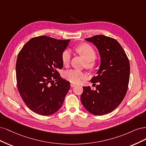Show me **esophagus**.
<instances>
[{
	"label": "esophagus",
	"mask_w": 146,
	"mask_h": 146,
	"mask_svg": "<svg viewBox=\"0 0 146 146\" xmlns=\"http://www.w3.org/2000/svg\"><path fill=\"white\" fill-rule=\"evenodd\" d=\"M75 86H76V85H75L74 84H73V83L70 84V86H71V87H74Z\"/></svg>",
	"instance_id": "obj_1"
}]
</instances>
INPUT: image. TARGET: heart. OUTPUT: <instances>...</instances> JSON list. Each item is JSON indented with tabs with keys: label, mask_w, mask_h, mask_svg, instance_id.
<instances>
[{
	"label": "heart",
	"mask_w": 146,
	"mask_h": 146,
	"mask_svg": "<svg viewBox=\"0 0 146 146\" xmlns=\"http://www.w3.org/2000/svg\"><path fill=\"white\" fill-rule=\"evenodd\" d=\"M78 52L87 61L86 66L88 68H93L96 63L93 60L96 54L95 51L91 46L87 44H83L78 46L76 48ZM72 53L70 50H65L62 54V60L65 65H67L71 59ZM86 77V74L78 70H70L64 73V78L68 81L77 84L81 82L82 79Z\"/></svg>",
	"instance_id": "obj_1"
}]
</instances>
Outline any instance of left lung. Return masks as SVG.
I'll return each mask as SVG.
<instances>
[{
    "label": "left lung",
    "mask_w": 146,
    "mask_h": 146,
    "mask_svg": "<svg viewBox=\"0 0 146 146\" xmlns=\"http://www.w3.org/2000/svg\"><path fill=\"white\" fill-rule=\"evenodd\" d=\"M85 40L96 46L101 64L96 76L90 81L98 83L96 89L83 87L81 101L91 113L104 115L113 111L125 96L130 78L129 60L123 47L115 39L96 35Z\"/></svg>",
    "instance_id": "1"
}]
</instances>
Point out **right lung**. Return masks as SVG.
<instances>
[{
  "label": "right lung",
  "instance_id": "add662e5",
  "mask_svg": "<svg viewBox=\"0 0 146 146\" xmlns=\"http://www.w3.org/2000/svg\"><path fill=\"white\" fill-rule=\"evenodd\" d=\"M70 41L45 36L33 37L17 56L18 90L25 104L36 113L52 115L63 104L70 84L60 78L58 70L63 67L62 54Z\"/></svg>",
  "mask_w": 146,
  "mask_h": 146
}]
</instances>
